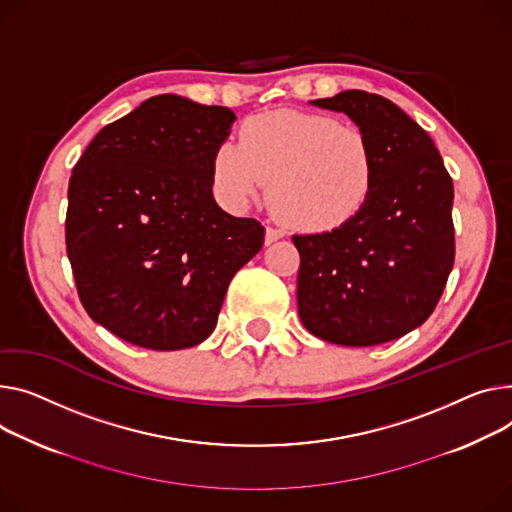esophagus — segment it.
Here are the masks:
<instances>
[{
  "mask_svg": "<svg viewBox=\"0 0 512 512\" xmlns=\"http://www.w3.org/2000/svg\"><path fill=\"white\" fill-rule=\"evenodd\" d=\"M282 236H284L282 230H278V228H274V226H267V230H265V245H271V243L280 241Z\"/></svg>",
  "mask_w": 512,
  "mask_h": 512,
  "instance_id": "34e87169",
  "label": "esophagus"
}]
</instances>
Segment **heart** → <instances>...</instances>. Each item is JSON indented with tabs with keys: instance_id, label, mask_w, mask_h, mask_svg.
<instances>
[{
	"instance_id": "b5f03b06",
	"label": "heart",
	"mask_w": 512,
	"mask_h": 512,
	"mask_svg": "<svg viewBox=\"0 0 512 512\" xmlns=\"http://www.w3.org/2000/svg\"><path fill=\"white\" fill-rule=\"evenodd\" d=\"M269 185L276 214L300 232L352 222L372 197L377 154L368 135L327 115L267 111L245 119L236 144L212 156V185L230 208H247Z\"/></svg>"
}]
</instances>
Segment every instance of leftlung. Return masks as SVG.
<instances>
[{"instance_id": "1", "label": "left lung", "mask_w": 512, "mask_h": 512, "mask_svg": "<svg viewBox=\"0 0 512 512\" xmlns=\"http://www.w3.org/2000/svg\"><path fill=\"white\" fill-rule=\"evenodd\" d=\"M313 105L346 113L377 154V183L346 226L294 234L298 317L325 342L379 346L420 327L455 261L453 181L430 135L391 100L346 90Z\"/></svg>"}]
</instances>
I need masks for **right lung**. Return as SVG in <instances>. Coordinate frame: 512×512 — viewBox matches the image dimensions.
<instances>
[{"label":"right lung","instance_id":"add662e5","mask_svg":"<svg viewBox=\"0 0 512 512\" xmlns=\"http://www.w3.org/2000/svg\"><path fill=\"white\" fill-rule=\"evenodd\" d=\"M234 113L152 96L102 127L74 166L65 247L92 321L125 342L193 348L216 323L230 280L263 247L255 218L212 195V156Z\"/></svg>","mask_w":512,"mask_h":512}]
</instances>
